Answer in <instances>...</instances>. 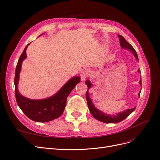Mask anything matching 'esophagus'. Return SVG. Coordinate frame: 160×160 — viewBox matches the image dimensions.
<instances>
[{"label":"esophagus","instance_id":"obj_1","mask_svg":"<svg viewBox=\"0 0 160 160\" xmlns=\"http://www.w3.org/2000/svg\"><path fill=\"white\" fill-rule=\"evenodd\" d=\"M91 75V72L89 69H85L81 72V78L82 81H85L88 77H89Z\"/></svg>","mask_w":160,"mask_h":160}]
</instances>
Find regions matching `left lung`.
<instances>
[{"instance_id": "left-lung-1", "label": "left lung", "mask_w": 160, "mask_h": 160, "mask_svg": "<svg viewBox=\"0 0 160 160\" xmlns=\"http://www.w3.org/2000/svg\"><path fill=\"white\" fill-rule=\"evenodd\" d=\"M118 37H119V39L121 47L123 48V49H128L130 51H132L133 52V55L135 56V57L138 60V55H137V52H136V51H135V50L133 49V47L132 45H131L126 40H125L122 35H118ZM138 71L140 72L139 70H138ZM85 83L87 84V85H88V89L91 88L92 85H91V83H90V81L89 80L85 82ZM139 83H140V85H142V79H141V80L139 81ZM139 95H140V92H139V94H138L139 97ZM85 96H86L87 101H88V108L89 109L91 113L92 114V115H93L96 119L100 121V122H104V123H114L120 122H122V120H123V119L126 118L129 115V114L132 113L135 109V108H132V109H127V110L123 111L122 113H118V114L114 115H108V114L103 113L102 111H101L99 109H96L95 108V106L93 105V103H92V101H91V100L89 98V96L88 90L87 91V92H86Z\"/></svg>"}]
</instances>
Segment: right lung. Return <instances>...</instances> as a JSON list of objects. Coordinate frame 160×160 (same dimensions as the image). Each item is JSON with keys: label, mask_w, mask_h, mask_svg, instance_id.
Listing matches in <instances>:
<instances>
[{"label": "right lung", "mask_w": 160, "mask_h": 160, "mask_svg": "<svg viewBox=\"0 0 160 160\" xmlns=\"http://www.w3.org/2000/svg\"><path fill=\"white\" fill-rule=\"evenodd\" d=\"M29 44L30 43H28L24 49L18 61L16 67L14 83L15 87L14 91H15L17 103L22 112L30 119L37 122H50L59 118L63 113L67 103V97L69 96L75 85L80 82V77H75L71 79L55 95L51 98L45 99L32 100L23 97L19 93L17 85L22 62L24 59H26L27 48Z\"/></svg>", "instance_id": "add662e5"}]
</instances>
